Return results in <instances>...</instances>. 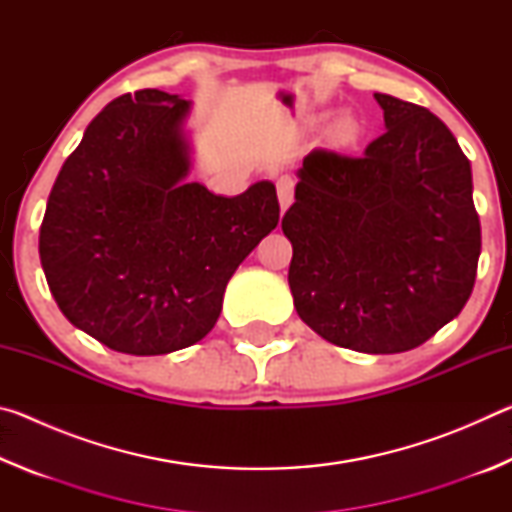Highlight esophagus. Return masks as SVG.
<instances>
[{
  "instance_id": "1",
  "label": "esophagus",
  "mask_w": 512,
  "mask_h": 512,
  "mask_svg": "<svg viewBox=\"0 0 512 512\" xmlns=\"http://www.w3.org/2000/svg\"><path fill=\"white\" fill-rule=\"evenodd\" d=\"M293 189H296V180L291 176H282L277 180V198H280V207L282 212L293 203Z\"/></svg>"
}]
</instances>
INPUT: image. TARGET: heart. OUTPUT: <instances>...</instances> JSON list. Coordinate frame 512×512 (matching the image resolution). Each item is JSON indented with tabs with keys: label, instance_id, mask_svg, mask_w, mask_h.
Listing matches in <instances>:
<instances>
[{
	"label": "heart",
	"instance_id": "obj_1",
	"mask_svg": "<svg viewBox=\"0 0 512 512\" xmlns=\"http://www.w3.org/2000/svg\"><path fill=\"white\" fill-rule=\"evenodd\" d=\"M350 131H352V126L348 124V121H343V124L339 126V133H341V135H348Z\"/></svg>",
	"mask_w": 512,
	"mask_h": 512
}]
</instances>
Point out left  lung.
Returning a JSON list of instances; mask_svg holds the SVG:
<instances>
[{"instance_id": "8db88e82", "label": "left lung", "mask_w": 512, "mask_h": 512, "mask_svg": "<svg viewBox=\"0 0 512 512\" xmlns=\"http://www.w3.org/2000/svg\"><path fill=\"white\" fill-rule=\"evenodd\" d=\"M386 131L361 158L314 149L282 216L298 316L368 354L422 345L474 289L481 223L470 160L427 108L375 94Z\"/></svg>"}]
</instances>
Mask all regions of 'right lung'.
<instances>
[{
	"instance_id": "1",
	"label": "right lung",
	"mask_w": 512,
	"mask_h": 512,
	"mask_svg": "<svg viewBox=\"0 0 512 512\" xmlns=\"http://www.w3.org/2000/svg\"><path fill=\"white\" fill-rule=\"evenodd\" d=\"M189 106L162 90L121 94L51 187L40 225L49 291L69 323L115 352L201 341L232 273L280 221L268 180L232 198L187 183Z\"/></svg>"
}]
</instances>
